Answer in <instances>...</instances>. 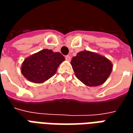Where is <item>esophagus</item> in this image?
Returning a JSON list of instances; mask_svg holds the SVG:
<instances>
[{"instance_id": "1", "label": "esophagus", "mask_w": 133, "mask_h": 133, "mask_svg": "<svg viewBox=\"0 0 133 133\" xmlns=\"http://www.w3.org/2000/svg\"><path fill=\"white\" fill-rule=\"evenodd\" d=\"M65 60H66L67 61L70 62V60H71V58H70V56H69V55H66V56H65Z\"/></svg>"}]
</instances>
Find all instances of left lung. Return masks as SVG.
Segmentation results:
<instances>
[{"label": "left lung", "instance_id": "8db88e82", "mask_svg": "<svg viewBox=\"0 0 133 133\" xmlns=\"http://www.w3.org/2000/svg\"><path fill=\"white\" fill-rule=\"evenodd\" d=\"M70 64L76 78L90 87L103 85L112 70V63L109 59L89 50L78 52Z\"/></svg>", "mask_w": 133, "mask_h": 133}]
</instances>
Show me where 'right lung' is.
<instances>
[{
    "label": "right lung",
    "instance_id": "1",
    "mask_svg": "<svg viewBox=\"0 0 133 133\" xmlns=\"http://www.w3.org/2000/svg\"><path fill=\"white\" fill-rule=\"evenodd\" d=\"M64 61V56L60 52L41 50L25 59L21 71L28 81L43 83L55 75L60 64Z\"/></svg>",
    "mask_w": 133,
    "mask_h": 133
}]
</instances>
